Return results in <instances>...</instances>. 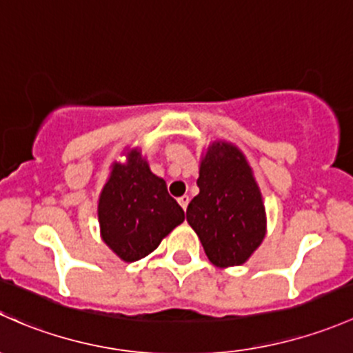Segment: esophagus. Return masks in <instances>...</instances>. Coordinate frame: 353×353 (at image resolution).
Here are the masks:
<instances>
[{
	"mask_svg": "<svg viewBox=\"0 0 353 353\" xmlns=\"http://www.w3.org/2000/svg\"><path fill=\"white\" fill-rule=\"evenodd\" d=\"M188 201H190V199H188V195H181L180 199H178V203H180L181 205V209H187V205H188Z\"/></svg>",
	"mask_w": 353,
	"mask_h": 353,
	"instance_id": "1",
	"label": "esophagus"
}]
</instances>
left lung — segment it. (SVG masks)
Masks as SVG:
<instances>
[{"instance_id": "8db88e82", "label": "left lung", "mask_w": 353, "mask_h": 353, "mask_svg": "<svg viewBox=\"0 0 353 353\" xmlns=\"http://www.w3.org/2000/svg\"><path fill=\"white\" fill-rule=\"evenodd\" d=\"M199 195L187 207V221L216 267L243 265L263 241L267 217L252 168L231 143L207 148L199 170Z\"/></svg>"}]
</instances>
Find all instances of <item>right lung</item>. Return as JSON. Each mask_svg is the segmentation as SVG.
Segmentation results:
<instances>
[{
	"label": "right lung",
	"mask_w": 353,
	"mask_h": 353,
	"mask_svg": "<svg viewBox=\"0 0 353 353\" xmlns=\"http://www.w3.org/2000/svg\"><path fill=\"white\" fill-rule=\"evenodd\" d=\"M183 209L166 190V181L150 170L139 150L127 163H114L98 201L101 239L123 261H136L158 248L183 223Z\"/></svg>",
	"instance_id": "1"
}]
</instances>
